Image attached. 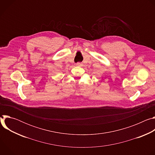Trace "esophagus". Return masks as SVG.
I'll list each match as a JSON object with an SVG mask.
<instances>
[{"label": "esophagus", "instance_id": "obj_1", "mask_svg": "<svg viewBox=\"0 0 155 155\" xmlns=\"http://www.w3.org/2000/svg\"><path fill=\"white\" fill-rule=\"evenodd\" d=\"M76 65H77V66H82V65H83V64H82L81 62H77V63L76 64Z\"/></svg>", "mask_w": 155, "mask_h": 155}]
</instances>
